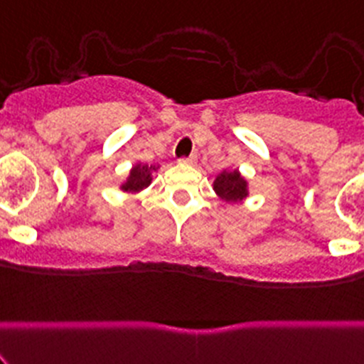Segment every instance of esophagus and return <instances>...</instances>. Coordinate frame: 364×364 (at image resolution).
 <instances>
[{
  "mask_svg": "<svg viewBox=\"0 0 364 364\" xmlns=\"http://www.w3.org/2000/svg\"><path fill=\"white\" fill-rule=\"evenodd\" d=\"M181 164H188V165H193L197 161V155H190V156H183V159H179Z\"/></svg>",
  "mask_w": 364,
  "mask_h": 364,
  "instance_id": "obj_1",
  "label": "esophagus"
}]
</instances>
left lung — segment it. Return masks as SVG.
Returning <instances> with one entry per match:
<instances>
[{"instance_id":"left-lung-1","label":"left lung","mask_w":364,"mask_h":364,"mask_svg":"<svg viewBox=\"0 0 364 364\" xmlns=\"http://www.w3.org/2000/svg\"><path fill=\"white\" fill-rule=\"evenodd\" d=\"M213 188L225 203H241L248 196L247 181L237 171H223L216 176Z\"/></svg>"}]
</instances>
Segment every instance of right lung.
<instances>
[{"instance_id":"right-lung-1","label":"right lung","mask_w":364,"mask_h":364,"mask_svg":"<svg viewBox=\"0 0 364 364\" xmlns=\"http://www.w3.org/2000/svg\"><path fill=\"white\" fill-rule=\"evenodd\" d=\"M151 172L153 167L148 165H135L130 172V178L123 185L124 192H139V190L146 188L151 183Z\"/></svg>"}]
</instances>
